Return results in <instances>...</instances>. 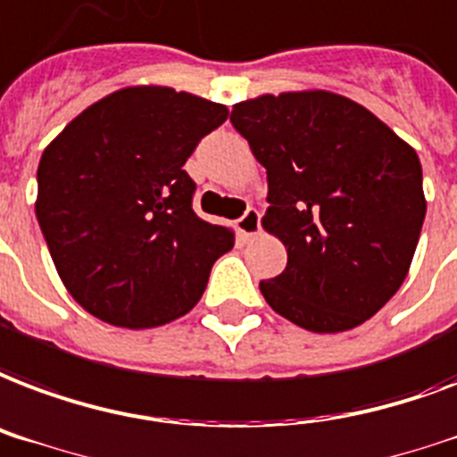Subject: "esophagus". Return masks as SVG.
Here are the masks:
<instances>
[{"mask_svg": "<svg viewBox=\"0 0 457 457\" xmlns=\"http://www.w3.org/2000/svg\"><path fill=\"white\" fill-rule=\"evenodd\" d=\"M261 229V213L256 208H246L244 215L237 220V232L242 237H252Z\"/></svg>", "mask_w": 457, "mask_h": 457, "instance_id": "34e87169", "label": "esophagus"}]
</instances>
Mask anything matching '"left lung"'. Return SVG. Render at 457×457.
<instances>
[{
  "mask_svg": "<svg viewBox=\"0 0 457 457\" xmlns=\"http://www.w3.org/2000/svg\"><path fill=\"white\" fill-rule=\"evenodd\" d=\"M229 121L266 167L263 228L287 249L261 295L313 333L371 319L405 280L422 232L417 153L367 107L326 90L237 103Z\"/></svg>",
  "mask_w": 457,
  "mask_h": 457,
  "instance_id": "obj_1",
  "label": "left lung"
}]
</instances>
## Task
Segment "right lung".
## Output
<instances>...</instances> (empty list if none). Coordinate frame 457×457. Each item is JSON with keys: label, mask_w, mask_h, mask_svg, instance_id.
Returning a JSON list of instances; mask_svg holds the SVG:
<instances>
[{"label": "right lung", "mask_w": 457, "mask_h": 457, "mask_svg": "<svg viewBox=\"0 0 457 457\" xmlns=\"http://www.w3.org/2000/svg\"><path fill=\"white\" fill-rule=\"evenodd\" d=\"M228 120L225 104L162 86L117 90L45 148L35 215L71 297L100 321L153 328L196 304L232 249L228 228L194 213L182 170Z\"/></svg>", "instance_id": "right-lung-1"}]
</instances>
